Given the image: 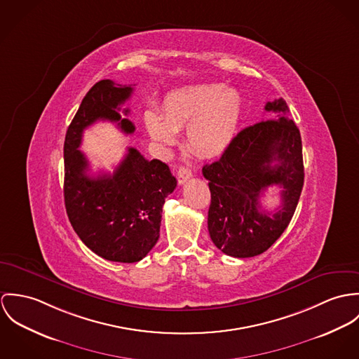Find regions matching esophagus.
<instances>
[{
	"instance_id": "1",
	"label": "esophagus",
	"mask_w": 359,
	"mask_h": 359,
	"mask_svg": "<svg viewBox=\"0 0 359 359\" xmlns=\"http://www.w3.org/2000/svg\"><path fill=\"white\" fill-rule=\"evenodd\" d=\"M193 173L191 170L187 168V166H180L179 170H177V180L180 184H184L189 179H191Z\"/></svg>"
}]
</instances>
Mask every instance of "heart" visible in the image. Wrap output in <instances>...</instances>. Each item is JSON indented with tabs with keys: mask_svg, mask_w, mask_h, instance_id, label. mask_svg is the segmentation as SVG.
<instances>
[{
	"mask_svg": "<svg viewBox=\"0 0 359 359\" xmlns=\"http://www.w3.org/2000/svg\"><path fill=\"white\" fill-rule=\"evenodd\" d=\"M243 100L236 88L223 83H193L168 93L162 102V117L146 111L144 125L160 144L170 146L177 130L186 128L189 147L202 157L223 153L234 139L242 116Z\"/></svg>",
	"mask_w": 359,
	"mask_h": 359,
	"instance_id": "1",
	"label": "heart"
}]
</instances>
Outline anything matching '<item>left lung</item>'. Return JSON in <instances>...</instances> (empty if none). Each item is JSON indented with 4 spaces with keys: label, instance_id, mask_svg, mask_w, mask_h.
<instances>
[{
    "label": "left lung",
    "instance_id": "1",
    "mask_svg": "<svg viewBox=\"0 0 359 359\" xmlns=\"http://www.w3.org/2000/svg\"><path fill=\"white\" fill-rule=\"evenodd\" d=\"M264 109L278 116L242 129L220 160L202 168L210 190L209 236L233 257L257 256L280 237L293 217L304 183L302 137L286 102H269ZM270 185L283 187L281 206L274 214L259 203Z\"/></svg>",
    "mask_w": 359,
    "mask_h": 359
}]
</instances>
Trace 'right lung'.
I'll return each mask as SVG.
<instances>
[{
	"label": "right lung",
	"instance_id": "obj_1",
	"mask_svg": "<svg viewBox=\"0 0 359 359\" xmlns=\"http://www.w3.org/2000/svg\"><path fill=\"white\" fill-rule=\"evenodd\" d=\"M133 85L114 81L96 82L81 102L65 139V205L81 241L97 256L120 263L142 260L160 238L162 206L176 189L169 166L147 160L129 147L113 175L90 176L89 162L81 151L83 129L96 121L118 122L125 133L135 125L121 118V106ZM129 109H123L126 116Z\"/></svg>",
	"mask_w": 359,
	"mask_h": 359
}]
</instances>
